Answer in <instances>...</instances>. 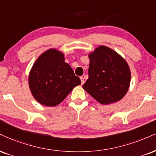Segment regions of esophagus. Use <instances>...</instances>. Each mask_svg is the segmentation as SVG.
<instances>
[{
	"label": "esophagus",
	"instance_id": "1",
	"mask_svg": "<svg viewBox=\"0 0 156 156\" xmlns=\"http://www.w3.org/2000/svg\"><path fill=\"white\" fill-rule=\"evenodd\" d=\"M80 80H81V84H82V85H83V84L84 83V82H85V80H84V78H83V77L80 76Z\"/></svg>",
	"mask_w": 156,
	"mask_h": 156
}]
</instances>
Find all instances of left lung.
<instances>
[{"label": "left lung", "mask_w": 156, "mask_h": 156, "mask_svg": "<svg viewBox=\"0 0 156 156\" xmlns=\"http://www.w3.org/2000/svg\"><path fill=\"white\" fill-rule=\"evenodd\" d=\"M89 57V79L83 84V89L102 105L123 98L131 80L130 69L126 60L105 46L97 48Z\"/></svg>", "instance_id": "left-lung-1"}]
</instances>
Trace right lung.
Listing matches in <instances>:
<instances>
[{"instance_id":"1","label":"right lung","mask_w":156,"mask_h":156,"mask_svg":"<svg viewBox=\"0 0 156 156\" xmlns=\"http://www.w3.org/2000/svg\"><path fill=\"white\" fill-rule=\"evenodd\" d=\"M81 83L64 54L51 48L37 58L29 75V86L34 98L45 106L54 107L65 99L76 86Z\"/></svg>"}]
</instances>
